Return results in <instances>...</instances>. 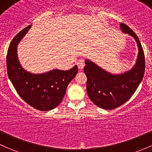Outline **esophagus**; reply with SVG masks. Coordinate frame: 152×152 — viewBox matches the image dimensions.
Segmentation results:
<instances>
[{"label":"esophagus","instance_id":"1","mask_svg":"<svg viewBox=\"0 0 152 152\" xmlns=\"http://www.w3.org/2000/svg\"><path fill=\"white\" fill-rule=\"evenodd\" d=\"M77 65H78V68H79V69H83L84 67V65H85L84 60H82V59L79 60V61H78V63H77Z\"/></svg>","mask_w":152,"mask_h":152}]
</instances>
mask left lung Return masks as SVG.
Instances as JSON below:
<instances>
[{"label":"left lung","instance_id":"obj_1","mask_svg":"<svg viewBox=\"0 0 152 152\" xmlns=\"http://www.w3.org/2000/svg\"><path fill=\"white\" fill-rule=\"evenodd\" d=\"M120 28L135 38L138 44V54L133 68L121 74H112L89 60H85L84 68L89 99L97 106L106 110L114 109L126 103L138 88L145 72L144 52L138 36L124 23H120Z\"/></svg>","mask_w":152,"mask_h":152}]
</instances>
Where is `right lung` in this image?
<instances>
[{
  "label": "right lung",
  "instance_id": "1",
  "mask_svg": "<svg viewBox=\"0 0 152 152\" xmlns=\"http://www.w3.org/2000/svg\"><path fill=\"white\" fill-rule=\"evenodd\" d=\"M31 25L26 27L9 45L6 56L7 73L11 82L22 100L39 111H50L63 100L69 83L78 72L77 65L68 71L54 69L47 73L34 74L25 71L17 57V45Z\"/></svg>",
  "mask_w": 152,
  "mask_h": 152
}]
</instances>
